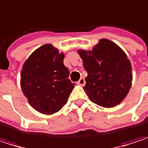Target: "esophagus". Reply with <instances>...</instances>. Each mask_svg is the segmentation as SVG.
<instances>
[{
  "label": "esophagus",
  "instance_id": "34e87169",
  "mask_svg": "<svg viewBox=\"0 0 148 148\" xmlns=\"http://www.w3.org/2000/svg\"><path fill=\"white\" fill-rule=\"evenodd\" d=\"M77 84H79V85H82V86H83L84 84H85V80H84V78H80L79 79V81L77 82Z\"/></svg>",
  "mask_w": 148,
  "mask_h": 148
}]
</instances>
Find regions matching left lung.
I'll return each instance as SVG.
<instances>
[{"mask_svg": "<svg viewBox=\"0 0 148 148\" xmlns=\"http://www.w3.org/2000/svg\"><path fill=\"white\" fill-rule=\"evenodd\" d=\"M88 76L84 91L92 102L112 107L128 95L132 81L131 64L125 53L107 39L100 40L91 51L78 50Z\"/></svg>", "mask_w": 148, "mask_h": 148, "instance_id": "8db88e82", "label": "left lung"}]
</instances>
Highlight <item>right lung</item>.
Wrapping results in <instances>:
<instances>
[{"instance_id":"1","label":"right lung","mask_w":148,"mask_h":148,"mask_svg":"<svg viewBox=\"0 0 148 148\" xmlns=\"http://www.w3.org/2000/svg\"><path fill=\"white\" fill-rule=\"evenodd\" d=\"M64 53L51 44L33 52L21 71V88L29 105L43 114L59 112L74 88L69 70L63 63Z\"/></svg>"}]
</instances>
